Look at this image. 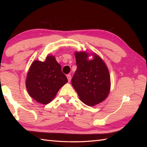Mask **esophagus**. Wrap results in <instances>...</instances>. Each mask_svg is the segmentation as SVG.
Returning a JSON list of instances; mask_svg holds the SVG:
<instances>
[{
    "mask_svg": "<svg viewBox=\"0 0 147 147\" xmlns=\"http://www.w3.org/2000/svg\"><path fill=\"white\" fill-rule=\"evenodd\" d=\"M67 78L68 82H70V81H71V74H67Z\"/></svg>",
    "mask_w": 147,
    "mask_h": 147,
    "instance_id": "esophagus-1",
    "label": "esophagus"
}]
</instances>
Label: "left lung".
I'll return each instance as SVG.
<instances>
[{"label": "left lung", "instance_id": "1", "mask_svg": "<svg viewBox=\"0 0 147 147\" xmlns=\"http://www.w3.org/2000/svg\"><path fill=\"white\" fill-rule=\"evenodd\" d=\"M76 71L71 80L72 85L84 104L93 106L104 101L108 96L111 78L108 69L102 59L94 55L88 60L85 52H76Z\"/></svg>", "mask_w": 147, "mask_h": 147}]
</instances>
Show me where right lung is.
<instances>
[{"label":"right lung","instance_id":"right-lung-1","mask_svg":"<svg viewBox=\"0 0 147 147\" xmlns=\"http://www.w3.org/2000/svg\"><path fill=\"white\" fill-rule=\"evenodd\" d=\"M67 82L61 66L52 55H48L44 62L35 61L27 74L26 86L32 97L39 103L51 102L61 87Z\"/></svg>","mask_w":147,"mask_h":147}]
</instances>
